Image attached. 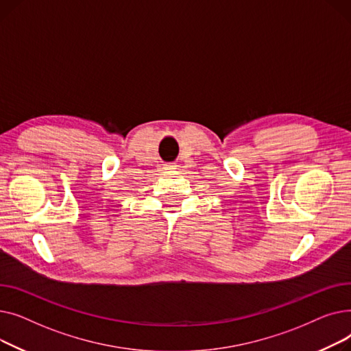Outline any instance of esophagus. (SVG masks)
<instances>
[{
    "label": "esophagus",
    "mask_w": 351,
    "mask_h": 351,
    "mask_svg": "<svg viewBox=\"0 0 351 351\" xmlns=\"http://www.w3.org/2000/svg\"><path fill=\"white\" fill-rule=\"evenodd\" d=\"M165 169H166V171L176 169V163H166V165H165Z\"/></svg>",
    "instance_id": "34e87169"
}]
</instances>
